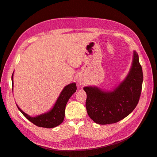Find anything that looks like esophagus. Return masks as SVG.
I'll list each match as a JSON object with an SVG mask.
<instances>
[{"label":"esophagus","mask_w":157,"mask_h":157,"mask_svg":"<svg viewBox=\"0 0 157 157\" xmlns=\"http://www.w3.org/2000/svg\"><path fill=\"white\" fill-rule=\"evenodd\" d=\"M78 83H79L80 84H84V83H83V81H82V80L81 79H78Z\"/></svg>","instance_id":"34e87169"}]
</instances>
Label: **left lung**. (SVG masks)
<instances>
[{
  "instance_id": "left-lung-1",
  "label": "left lung",
  "mask_w": 157,
  "mask_h": 157,
  "mask_svg": "<svg viewBox=\"0 0 157 157\" xmlns=\"http://www.w3.org/2000/svg\"><path fill=\"white\" fill-rule=\"evenodd\" d=\"M143 71L139 56L134 51L129 73L112 92L103 91L98 87L86 86V111L92 121L99 124H109L122 120L134 110L141 96Z\"/></svg>"
}]
</instances>
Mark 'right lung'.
I'll return each mask as SVG.
<instances>
[{
    "label": "right lung",
    "mask_w": 157,
    "mask_h": 157,
    "mask_svg": "<svg viewBox=\"0 0 157 157\" xmlns=\"http://www.w3.org/2000/svg\"><path fill=\"white\" fill-rule=\"evenodd\" d=\"M12 82L13 86V74L12 75ZM76 90H77L76 83H71L67 85L61 91L53 108L49 112L36 116L35 117H31L27 115L17 106V105H16L25 117L35 125L46 128H54L63 122L65 117L66 105H67L69 98L76 92Z\"/></svg>",
    "instance_id": "right-lung-1"
}]
</instances>
